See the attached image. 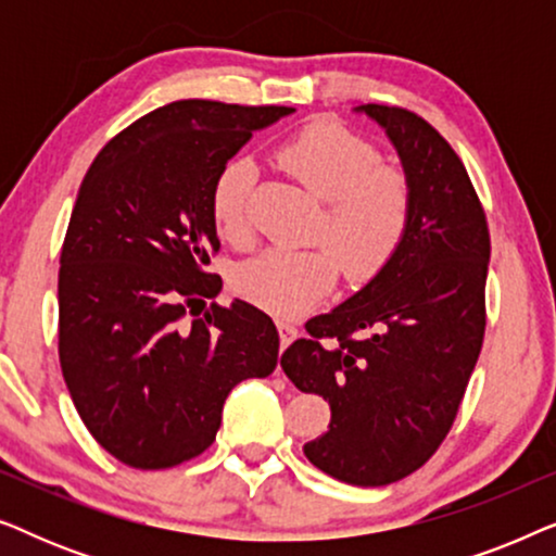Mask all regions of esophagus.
<instances>
[{"label":"esophagus","instance_id":"34e87169","mask_svg":"<svg viewBox=\"0 0 556 556\" xmlns=\"http://www.w3.org/2000/svg\"><path fill=\"white\" fill-rule=\"evenodd\" d=\"M278 333H280V346H288L293 339H299V326L288 324V321H278Z\"/></svg>","mask_w":556,"mask_h":556}]
</instances>
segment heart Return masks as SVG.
I'll use <instances>...</instances> for the list:
<instances>
[{
  "instance_id": "heart-1",
  "label": "heart",
  "mask_w": 556,
  "mask_h": 556,
  "mask_svg": "<svg viewBox=\"0 0 556 556\" xmlns=\"http://www.w3.org/2000/svg\"><path fill=\"white\" fill-rule=\"evenodd\" d=\"M278 162L326 200L316 238L326 248H273L242 263L232 276L240 299L273 316H303L337 286L339 265L346 280L367 283L405 245L415 197L409 177L382 164V151L339 121H314L276 151ZM255 166L232 159L210 189V215L219 238L232 245L250 240V192Z\"/></svg>"
}]
</instances>
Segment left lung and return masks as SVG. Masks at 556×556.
Segmentation results:
<instances>
[{
  "label": "left lung",
  "instance_id": "obj_1",
  "mask_svg": "<svg viewBox=\"0 0 556 556\" xmlns=\"http://www.w3.org/2000/svg\"><path fill=\"white\" fill-rule=\"evenodd\" d=\"M384 128L413 185L397 257L331 314L306 324L280 367L331 405L326 435L303 445L326 476L387 485L438 451L473 375L485 333L491 235L460 156L417 113L359 105Z\"/></svg>",
  "mask_w": 556,
  "mask_h": 556
}]
</instances>
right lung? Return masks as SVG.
<instances>
[{
  "mask_svg": "<svg viewBox=\"0 0 556 556\" xmlns=\"http://www.w3.org/2000/svg\"><path fill=\"white\" fill-rule=\"evenodd\" d=\"M288 105L174 101L113 136L75 200L58 273V354L98 445L162 470L207 451L235 384L278 364L270 316L210 303L223 278L210 215L217 172Z\"/></svg>",
  "mask_w": 556,
  "mask_h": 556,
  "instance_id": "obj_1",
  "label": "right lung"
}]
</instances>
